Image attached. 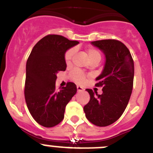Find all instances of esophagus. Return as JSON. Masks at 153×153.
<instances>
[{
	"instance_id": "obj_1",
	"label": "esophagus",
	"mask_w": 153,
	"mask_h": 153,
	"mask_svg": "<svg viewBox=\"0 0 153 153\" xmlns=\"http://www.w3.org/2000/svg\"><path fill=\"white\" fill-rule=\"evenodd\" d=\"M76 89H77V92H82V91L84 90L83 88L81 87V86H76Z\"/></svg>"
}]
</instances>
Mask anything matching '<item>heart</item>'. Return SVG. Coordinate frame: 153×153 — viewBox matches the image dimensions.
I'll return each mask as SVG.
<instances>
[{"mask_svg":"<svg viewBox=\"0 0 153 153\" xmlns=\"http://www.w3.org/2000/svg\"><path fill=\"white\" fill-rule=\"evenodd\" d=\"M74 52H75L74 48H71L66 51L65 54H64V61H65V63L67 65L71 64V61L73 59V57H74ZM86 54H87L89 61H92V60H99V61H100V52L98 51L97 49L95 48H88L86 49ZM71 77L73 80L75 81L77 83H82V82H84L85 79H86L85 75L80 71H79V70H74V71H73L72 73L71 74Z\"/></svg>","mask_w":153,"mask_h":153,"instance_id":"1","label":"heart"}]
</instances>
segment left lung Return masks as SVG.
Returning <instances> with one entry per match:
<instances>
[{
  "label": "left lung",
  "instance_id": "8db88e82",
  "mask_svg": "<svg viewBox=\"0 0 153 153\" xmlns=\"http://www.w3.org/2000/svg\"><path fill=\"white\" fill-rule=\"evenodd\" d=\"M105 55L102 74L96 77V86H102V94L86 89L90 100L84 106L86 117L92 124L106 127L122 115L132 93L134 64L125 45L115 39L92 42Z\"/></svg>",
  "mask_w": 153,
  "mask_h": 153
}]
</instances>
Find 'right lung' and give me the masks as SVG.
I'll use <instances>...</instances> for the list:
<instances>
[{"label":"right lung","instance_id":"right-lung-1","mask_svg":"<svg viewBox=\"0 0 153 153\" xmlns=\"http://www.w3.org/2000/svg\"><path fill=\"white\" fill-rule=\"evenodd\" d=\"M79 44L59 35H48L33 47L26 62L24 95L26 105L36 122L45 127L61 123L66 105L76 92L74 82L55 87L57 74L65 71L64 54Z\"/></svg>","mask_w":153,"mask_h":153}]
</instances>
